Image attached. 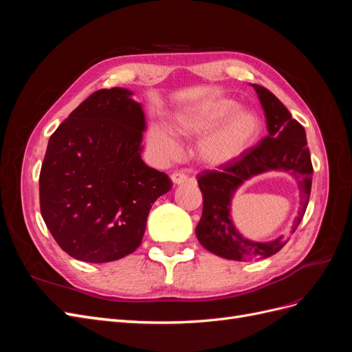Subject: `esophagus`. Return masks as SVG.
<instances>
[{
	"label": "esophagus",
	"mask_w": 352,
	"mask_h": 352,
	"mask_svg": "<svg viewBox=\"0 0 352 352\" xmlns=\"http://www.w3.org/2000/svg\"><path fill=\"white\" fill-rule=\"evenodd\" d=\"M170 177H172V182H173L175 185H182V184H185L186 180H188V176H186V175L179 173V172H175Z\"/></svg>",
	"instance_id": "esophagus-1"
}]
</instances>
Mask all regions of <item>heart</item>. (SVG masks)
I'll use <instances>...</instances> for the list:
<instances>
[{"label":"heart","mask_w":352,"mask_h":352,"mask_svg":"<svg viewBox=\"0 0 352 352\" xmlns=\"http://www.w3.org/2000/svg\"><path fill=\"white\" fill-rule=\"evenodd\" d=\"M236 110V102L220 101L197 113L180 117L177 131L188 136L202 133L227 119ZM260 120L254 113L237 111L216 129L201 138L195 146V157L201 164L212 168L230 164L239 160L254 145L260 135ZM148 145H150L151 151L164 162L173 160L180 154L177 140L162 124H153L150 127Z\"/></svg>","instance_id":"heart-1"}]
</instances>
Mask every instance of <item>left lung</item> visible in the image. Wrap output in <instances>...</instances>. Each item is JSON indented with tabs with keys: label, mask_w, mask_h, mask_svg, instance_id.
I'll use <instances>...</instances> for the list:
<instances>
[{
	"label": "left lung",
	"mask_w": 352,
	"mask_h": 352,
	"mask_svg": "<svg viewBox=\"0 0 352 352\" xmlns=\"http://www.w3.org/2000/svg\"><path fill=\"white\" fill-rule=\"evenodd\" d=\"M252 88L263 105L269 135L236 162L217 170H206L197 176L202 192V216L195 229L197 238L210 252L235 261L267 258L289 241L287 236H279L270 242H254L245 239L236 230L230 219V201L245 180L269 170H285L295 177L301 207L292 232L305 214L313 182V164L304 127L292 119L291 113L269 89L260 85H252Z\"/></svg>",
	"instance_id": "8db88e82"
}]
</instances>
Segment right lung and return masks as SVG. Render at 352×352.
Segmentation results:
<instances>
[{
	"instance_id": "add662e5",
	"label": "right lung",
	"mask_w": 352,
	"mask_h": 352,
	"mask_svg": "<svg viewBox=\"0 0 352 352\" xmlns=\"http://www.w3.org/2000/svg\"><path fill=\"white\" fill-rule=\"evenodd\" d=\"M145 116L132 92L100 89L51 135L39 173V204L70 257L109 263L142 242L154 201L172 180L141 158Z\"/></svg>"
}]
</instances>
